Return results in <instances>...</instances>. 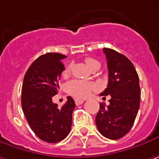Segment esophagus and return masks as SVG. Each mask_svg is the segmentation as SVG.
Returning <instances> with one entry per match:
<instances>
[{
  "label": "esophagus",
  "instance_id": "obj_1",
  "mask_svg": "<svg viewBox=\"0 0 159 159\" xmlns=\"http://www.w3.org/2000/svg\"><path fill=\"white\" fill-rule=\"evenodd\" d=\"M75 104H76V105H80V104H82V103L84 102V100H81V99H75Z\"/></svg>",
  "mask_w": 159,
  "mask_h": 159
}]
</instances>
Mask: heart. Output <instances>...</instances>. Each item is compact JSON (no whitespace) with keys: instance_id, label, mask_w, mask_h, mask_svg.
<instances>
[{"instance_id":"b5f03b06","label":"heart","mask_w":159,"mask_h":159,"mask_svg":"<svg viewBox=\"0 0 159 159\" xmlns=\"http://www.w3.org/2000/svg\"><path fill=\"white\" fill-rule=\"evenodd\" d=\"M85 63L90 69H92L94 66H100V62L93 57H86ZM71 66H67L66 69L63 72L64 75H66L70 73ZM97 89L96 84L93 82L87 81H82V80H73L66 84V90L68 93L72 94L73 96L76 98L84 99L88 97L93 91H95Z\"/></svg>"}]
</instances>
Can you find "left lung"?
I'll return each mask as SVG.
<instances>
[{
  "label": "left lung",
  "mask_w": 159,
  "mask_h": 159,
  "mask_svg": "<svg viewBox=\"0 0 159 159\" xmlns=\"http://www.w3.org/2000/svg\"><path fill=\"white\" fill-rule=\"evenodd\" d=\"M107 59V88L101 96L110 95V104L100 103L95 118L100 133L110 139H119L133 126L139 109L140 88L139 75L130 60L111 48H103Z\"/></svg>",
  "instance_id": "obj_1"
}]
</instances>
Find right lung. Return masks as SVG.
Listing matches in <instances>:
<instances>
[{"label":"right lung","mask_w":159,"mask_h":159,"mask_svg":"<svg viewBox=\"0 0 159 159\" xmlns=\"http://www.w3.org/2000/svg\"><path fill=\"white\" fill-rule=\"evenodd\" d=\"M65 55L47 53L31 64L25 74L21 90V106L24 115L34 133L48 143L66 139L72 126V113L75 107L68 96L61 108L52 102L57 93L58 82L65 69L62 59Z\"/></svg>","instance_id":"right-lung-1"}]
</instances>
